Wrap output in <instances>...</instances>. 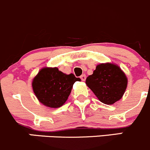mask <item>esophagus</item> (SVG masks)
Returning a JSON list of instances; mask_svg holds the SVG:
<instances>
[{
  "mask_svg": "<svg viewBox=\"0 0 150 150\" xmlns=\"http://www.w3.org/2000/svg\"><path fill=\"white\" fill-rule=\"evenodd\" d=\"M80 79H81V81H85V79H86V75H84V74L81 75V76H80Z\"/></svg>",
  "mask_w": 150,
  "mask_h": 150,
  "instance_id": "1",
  "label": "esophagus"
}]
</instances>
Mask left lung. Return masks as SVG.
Instances as JSON below:
<instances>
[{"instance_id":"obj_1","label":"left lung","mask_w":150,"mask_h":150,"mask_svg":"<svg viewBox=\"0 0 150 150\" xmlns=\"http://www.w3.org/2000/svg\"><path fill=\"white\" fill-rule=\"evenodd\" d=\"M86 84L100 102L109 105L122 97L127 79L117 66L106 63L96 66L93 74L86 79Z\"/></svg>"}]
</instances>
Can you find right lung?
I'll return each instance as SVG.
<instances>
[{"label":"right lung","mask_w":150,"mask_h":150,"mask_svg":"<svg viewBox=\"0 0 150 150\" xmlns=\"http://www.w3.org/2000/svg\"><path fill=\"white\" fill-rule=\"evenodd\" d=\"M76 81L80 79L73 74L67 75L57 68H44L33 79L32 86L41 103L50 108H58L67 100Z\"/></svg>","instance_id":"obj_1"}]
</instances>
